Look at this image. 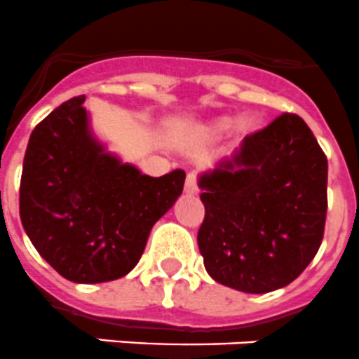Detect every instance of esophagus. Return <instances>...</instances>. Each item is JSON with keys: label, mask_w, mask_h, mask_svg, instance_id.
<instances>
[{"label": "esophagus", "mask_w": 359, "mask_h": 359, "mask_svg": "<svg viewBox=\"0 0 359 359\" xmlns=\"http://www.w3.org/2000/svg\"><path fill=\"white\" fill-rule=\"evenodd\" d=\"M185 192H187V194H198V177H196V174H194V172L187 174Z\"/></svg>", "instance_id": "obj_1"}]
</instances>
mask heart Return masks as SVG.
<instances>
[{
  "label": "heart",
  "instance_id": "obj_1",
  "mask_svg": "<svg viewBox=\"0 0 359 359\" xmlns=\"http://www.w3.org/2000/svg\"><path fill=\"white\" fill-rule=\"evenodd\" d=\"M229 124H231L229 117H220V119H216V121H212V123L207 124L205 128H207V132L220 133V132H226V130L229 128ZM240 128L242 130L253 128V119H251V117H245V119L240 123Z\"/></svg>",
  "mask_w": 359,
  "mask_h": 359
}]
</instances>
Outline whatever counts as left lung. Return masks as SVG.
<instances>
[{"instance_id":"obj_1","label":"left lung","mask_w":359,"mask_h":359,"mask_svg":"<svg viewBox=\"0 0 359 359\" xmlns=\"http://www.w3.org/2000/svg\"><path fill=\"white\" fill-rule=\"evenodd\" d=\"M328 161L299 115L283 114L201 174L198 248L216 283L268 293L303 273L321 245Z\"/></svg>"}]
</instances>
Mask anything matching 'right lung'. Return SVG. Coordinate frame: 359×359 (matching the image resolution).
Segmentation results:
<instances>
[{"mask_svg":"<svg viewBox=\"0 0 359 359\" xmlns=\"http://www.w3.org/2000/svg\"><path fill=\"white\" fill-rule=\"evenodd\" d=\"M84 100H66L32 130L20 218L64 279L95 284L135 268L154 224L182 194L185 172L150 177L106 152L91 133Z\"/></svg>","mask_w":359,"mask_h":359,"instance_id":"1","label":"right lung"}]
</instances>
